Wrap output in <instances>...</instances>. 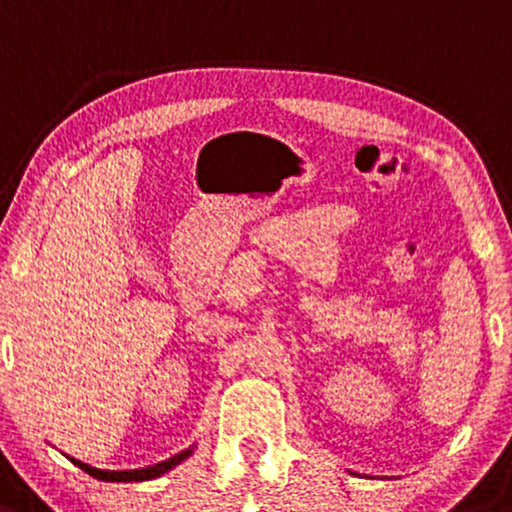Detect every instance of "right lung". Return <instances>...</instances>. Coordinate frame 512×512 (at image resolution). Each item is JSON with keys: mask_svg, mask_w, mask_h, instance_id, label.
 <instances>
[{"mask_svg": "<svg viewBox=\"0 0 512 512\" xmlns=\"http://www.w3.org/2000/svg\"><path fill=\"white\" fill-rule=\"evenodd\" d=\"M191 452H193V447H188V450H183V452H179V455L166 459V462H159V464H154V467H145V469H128V472H108V469H96V467H89V464L79 462V459H74V457H70V462L77 464L82 472L94 476V479H101V481H149V479H157V476L166 474L169 469H174L176 464H181L183 459H188Z\"/></svg>", "mask_w": 512, "mask_h": 512, "instance_id": "obj_1", "label": "right lung"}]
</instances>
